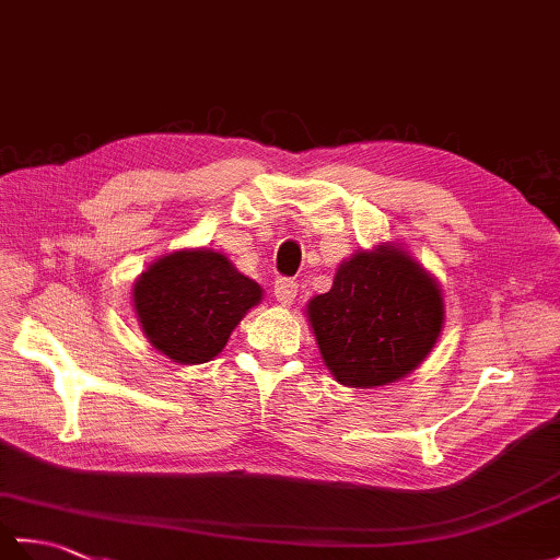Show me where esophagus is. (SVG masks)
I'll return each instance as SVG.
<instances>
[{"label": "esophagus", "mask_w": 560, "mask_h": 560, "mask_svg": "<svg viewBox=\"0 0 560 560\" xmlns=\"http://www.w3.org/2000/svg\"><path fill=\"white\" fill-rule=\"evenodd\" d=\"M295 295H299V283L293 279H277L273 281V299L281 305H293Z\"/></svg>", "instance_id": "1"}]
</instances>
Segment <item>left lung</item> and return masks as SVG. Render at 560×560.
<instances>
[{
    "label": "left lung",
    "mask_w": 560,
    "mask_h": 560,
    "mask_svg": "<svg viewBox=\"0 0 560 560\" xmlns=\"http://www.w3.org/2000/svg\"><path fill=\"white\" fill-rule=\"evenodd\" d=\"M305 317L337 383L371 389L425 361L445 325V299L409 249L380 243L343 259L331 289L307 301Z\"/></svg>",
    "instance_id": "obj_1"
}]
</instances>
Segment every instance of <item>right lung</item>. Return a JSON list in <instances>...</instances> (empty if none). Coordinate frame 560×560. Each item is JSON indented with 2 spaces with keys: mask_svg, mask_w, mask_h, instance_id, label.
I'll return each mask as SVG.
<instances>
[{
  "mask_svg": "<svg viewBox=\"0 0 560 560\" xmlns=\"http://www.w3.org/2000/svg\"><path fill=\"white\" fill-rule=\"evenodd\" d=\"M261 303V287L209 247L161 255L132 283V307L144 337L180 365L213 361L231 331Z\"/></svg>",
  "mask_w": 560,
  "mask_h": 560,
  "instance_id": "add662e5",
  "label": "right lung"
}]
</instances>
